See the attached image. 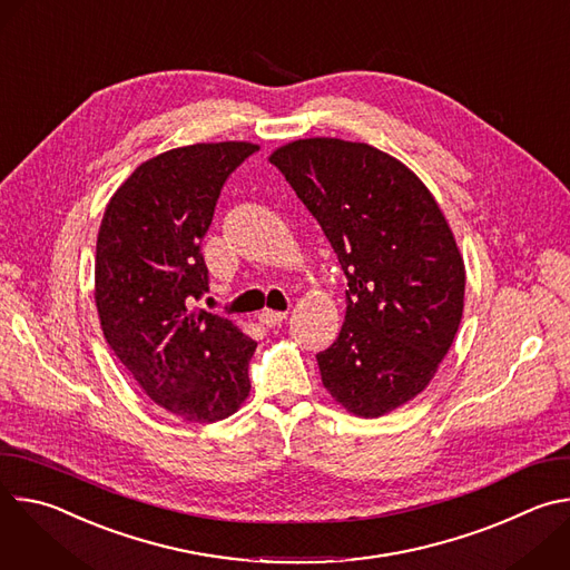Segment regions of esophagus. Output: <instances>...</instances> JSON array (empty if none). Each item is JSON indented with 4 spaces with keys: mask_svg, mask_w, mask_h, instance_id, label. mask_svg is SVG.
<instances>
[{
    "mask_svg": "<svg viewBox=\"0 0 570 570\" xmlns=\"http://www.w3.org/2000/svg\"><path fill=\"white\" fill-rule=\"evenodd\" d=\"M286 311H273V308H264L262 313H259V322L262 324H266V327H275V324H279V322H284L286 320Z\"/></svg>",
    "mask_w": 570,
    "mask_h": 570,
    "instance_id": "34e87169",
    "label": "esophagus"
}]
</instances>
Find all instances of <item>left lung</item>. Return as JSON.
Returning a JSON list of instances; mask_svg holds the SVG:
<instances>
[{
    "instance_id": "8db88e82",
    "label": "left lung",
    "mask_w": 570,
    "mask_h": 570,
    "mask_svg": "<svg viewBox=\"0 0 570 570\" xmlns=\"http://www.w3.org/2000/svg\"><path fill=\"white\" fill-rule=\"evenodd\" d=\"M320 223L347 275V313L320 352L322 385L356 417L415 399L435 376L464 308V262L429 187L396 157L336 137L268 157Z\"/></svg>"
}]
</instances>
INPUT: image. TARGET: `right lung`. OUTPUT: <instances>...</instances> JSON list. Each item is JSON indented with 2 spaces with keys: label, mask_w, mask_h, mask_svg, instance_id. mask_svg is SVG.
Wrapping results in <instances>:
<instances>
[{
  "label": "right lung",
  "mask_w": 570,
  "mask_h": 570,
  "mask_svg": "<svg viewBox=\"0 0 570 570\" xmlns=\"http://www.w3.org/2000/svg\"><path fill=\"white\" fill-rule=\"evenodd\" d=\"M257 148L191 144L141 161L97 236L95 302L110 350L153 403L194 424L234 415L250 394L257 343L191 304L209 284L200 240L223 183Z\"/></svg>",
  "instance_id": "add662e5"
}]
</instances>
